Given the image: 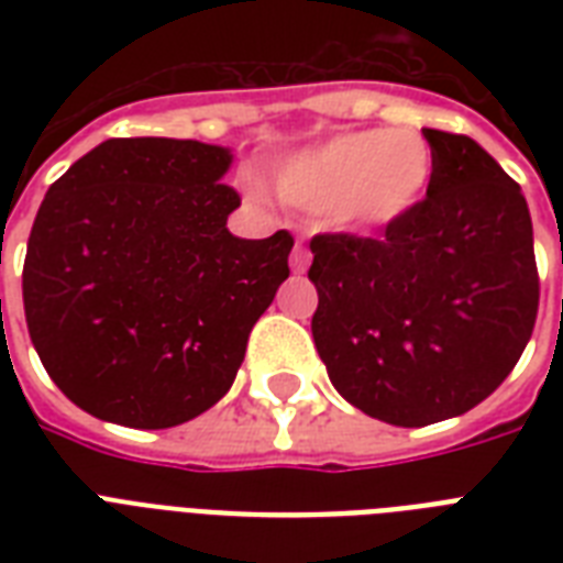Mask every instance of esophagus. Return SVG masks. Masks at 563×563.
Instances as JSON below:
<instances>
[{"instance_id":"1","label":"esophagus","mask_w":563,"mask_h":563,"mask_svg":"<svg viewBox=\"0 0 563 563\" xmlns=\"http://www.w3.org/2000/svg\"><path fill=\"white\" fill-rule=\"evenodd\" d=\"M309 251L303 245H295V251H291V272L295 274H303L309 268Z\"/></svg>"}]
</instances>
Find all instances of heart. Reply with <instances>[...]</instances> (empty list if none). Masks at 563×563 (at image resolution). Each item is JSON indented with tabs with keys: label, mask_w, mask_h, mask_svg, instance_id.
<instances>
[{
	"label": "heart",
	"mask_w": 563,
	"mask_h": 563,
	"mask_svg": "<svg viewBox=\"0 0 563 563\" xmlns=\"http://www.w3.org/2000/svg\"><path fill=\"white\" fill-rule=\"evenodd\" d=\"M435 172L420 131H351L283 163L274 184L289 203L333 212L344 228L379 230L409 216Z\"/></svg>",
	"instance_id": "b5f03b06"
}]
</instances>
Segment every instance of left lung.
I'll use <instances>...</instances> for the list:
<instances>
[{
	"mask_svg": "<svg viewBox=\"0 0 563 563\" xmlns=\"http://www.w3.org/2000/svg\"><path fill=\"white\" fill-rule=\"evenodd\" d=\"M427 198L379 239L312 236V339L344 400L394 427L479 406L532 339L541 280L532 216L471 136L423 128Z\"/></svg>",
	"mask_w": 563,
	"mask_h": 563,
	"instance_id": "8db88e82",
	"label": "left lung"
}]
</instances>
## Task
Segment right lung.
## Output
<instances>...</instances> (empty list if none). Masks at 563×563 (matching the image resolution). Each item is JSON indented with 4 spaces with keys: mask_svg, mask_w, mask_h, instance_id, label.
I'll return each instance as SVG.
<instances>
[{
    "mask_svg": "<svg viewBox=\"0 0 563 563\" xmlns=\"http://www.w3.org/2000/svg\"><path fill=\"white\" fill-rule=\"evenodd\" d=\"M230 152L166 136L96 145L48 187L22 265L34 351L92 418L169 429L228 394L289 277V230L239 239Z\"/></svg>",
    "mask_w": 563,
    "mask_h": 563,
    "instance_id": "1",
    "label": "right lung"
}]
</instances>
